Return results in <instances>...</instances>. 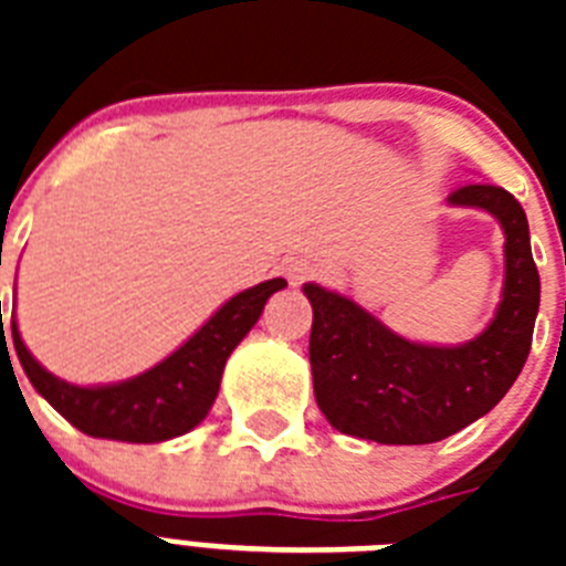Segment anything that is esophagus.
Masks as SVG:
<instances>
[{
	"instance_id": "obj_1",
	"label": "esophagus",
	"mask_w": 566,
	"mask_h": 566,
	"mask_svg": "<svg viewBox=\"0 0 566 566\" xmlns=\"http://www.w3.org/2000/svg\"><path fill=\"white\" fill-rule=\"evenodd\" d=\"M286 274L289 280H292V286H300V283H306L308 277L314 274V266L308 263V260H292L286 266Z\"/></svg>"
}]
</instances>
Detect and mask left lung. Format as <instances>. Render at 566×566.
I'll use <instances>...</instances> for the list:
<instances>
[{
	"label": "left lung",
	"instance_id": "1",
	"mask_svg": "<svg viewBox=\"0 0 566 566\" xmlns=\"http://www.w3.org/2000/svg\"><path fill=\"white\" fill-rule=\"evenodd\" d=\"M453 207L493 214L504 232V286L496 314L462 345L399 337L352 297L306 283L312 303L314 397L339 433L379 444H431L496 408L527 363L542 280L522 203L493 184H468Z\"/></svg>",
	"mask_w": 566,
	"mask_h": 566
}]
</instances>
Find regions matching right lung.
I'll return each instance as SVG.
<instances>
[{"label": "right lung", "mask_w": 566, "mask_h": 566, "mask_svg": "<svg viewBox=\"0 0 566 566\" xmlns=\"http://www.w3.org/2000/svg\"><path fill=\"white\" fill-rule=\"evenodd\" d=\"M280 289H286V280L274 277L229 297L181 348H175L167 359L153 365L149 371L124 379V382H64V379L53 377L28 352V345L22 343V334H19L17 314H10V332H13V348H17L19 363L33 388L73 428L87 437L115 439V442H167V439L184 437L195 424L203 422L218 397V388H221L223 365H227L229 354L252 332L266 300ZM0 348H8L4 337Z\"/></svg>", "instance_id": "right-lung-1"}]
</instances>
